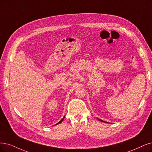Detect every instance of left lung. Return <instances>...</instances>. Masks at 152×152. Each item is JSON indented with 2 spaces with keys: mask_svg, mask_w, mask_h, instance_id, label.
Listing matches in <instances>:
<instances>
[{
  "mask_svg": "<svg viewBox=\"0 0 152 152\" xmlns=\"http://www.w3.org/2000/svg\"><path fill=\"white\" fill-rule=\"evenodd\" d=\"M99 121H103V122H105V121H103V120H99V119H98Z\"/></svg>",
  "mask_w": 152,
  "mask_h": 152,
  "instance_id": "obj_1",
  "label": "left lung"
}]
</instances>
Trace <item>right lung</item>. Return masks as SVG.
I'll list each match as a JSON object with an SVG mask.
<instances>
[{
	"mask_svg": "<svg viewBox=\"0 0 152 152\" xmlns=\"http://www.w3.org/2000/svg\"><path fill=\"white\" fill-rule=\"evenodd\" d=\"M64 118H63V119H62V120H61V121H59V122H58V123H57V124H56V125H58V124H59V123H61V122H62V121H63V120H64Z\"/></svg>",
	"mask_w": 152,
	"mask_h": 152,
	"instance_id": "1",
	"label": "right lung"
}]
</instances>
